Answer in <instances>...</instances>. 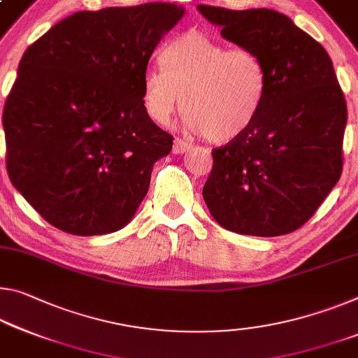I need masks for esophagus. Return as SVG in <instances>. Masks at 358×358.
<instances>
[{
	"instance_id": "34e87169",
	"label": "esophagus",
	"mask_w": 358,
	"mask_h": 358,
	"mask_svg": "<svg viewBox=\"0 0 358 358\" xmlns=\"http://www.w3.org/2000/svg\"><path fill=\"white\" fill-rule=\"evenodd\" d=\"M191 145L188 141H185L183 138H175L173 141V155H183V152L189 151Z\"/></svg>"
}]
</instances>
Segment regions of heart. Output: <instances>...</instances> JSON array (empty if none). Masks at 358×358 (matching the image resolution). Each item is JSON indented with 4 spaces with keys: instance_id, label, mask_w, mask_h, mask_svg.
<instances>
[{
    "instance_id": "1",
    "label": "heart",
    "mask_w": 358,
    "mask_h": 358,
    "mask_svg": "<svg viewBox=\"0 0 358 358\" xmlns=\"http://www.w3.org/2000/svg\"><path fill=\"white\" fill-rule=\"evenodd\" d=\"M266 89L258 54L188 31L164 48L162 65L145 71L143 106L152 121L169 124L183 101L186 129L212 143H228L257 121Z\"/></svg>"
}]
</instances>
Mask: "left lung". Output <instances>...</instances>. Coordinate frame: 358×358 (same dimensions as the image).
<instances>
[{
  "mask_svg": "<svg viewBox=\"0 0 358 358\" xmlns=\"http://www.w3.org/2000/svg\"><path fill=\"white\" fill-rule=\"evenodd\" d=\"M197 9L221 27L224 39L258 54L268 75L253 126L212 151L203 201L228 231L288 234L315 213L341 177L348 108L330 55L277 10Z\"/></svg>",
  "mask_w": 358,
  "mask_h": 358,
  "instance_id": "obj_1",
  "label": "left lung"
}]
</instances>
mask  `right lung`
<instances>
[{
  "label": "right lung",
  "instance_id": "obj_1",
  "mask_svg": "<svg viewBox=\"0 0 358 358\" xmlns=\"http://www.w3.org/2000/svg\"><path fill=\"white\" fill-rule=\"evenodd\" d=\"M185 15L146 3L81 10L25 50L6 100V166L14 188L68 234L122 229L173 137L143 106L152 50Z\"/></svg>",
  "mask_w": 358,
  "mask_h": 358
}]
</instances>
